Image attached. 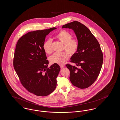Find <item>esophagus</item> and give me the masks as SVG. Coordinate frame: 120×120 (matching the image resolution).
I'll return each mask as SVG.
<instances>
[{
    "instance_id": "34e87169",
    "label": "esophagus",
    "mask_w": 120,
    "mask_h": 120,
    "mask_svg": "<svg viewBox=\"0 0 120 120\" xmlns=\"http://www.w3.org/2000/svg\"><path fill=\"white\" fill-rule=\"evenodd\" d=\"M60 68H64V67H65L64 65H60Z\"/></svg>"
}]
</instances>
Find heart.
<instances>
[{"instance_id": "1", "label": "heart", "mask_w": 120, "mask_h": 120, "mask_svg": "<svg viewBox=\"0 0 120 120\" xmlns=\"http://www.w3.org/2000/svg\"><path fill=\"white\" fill-rule=\"evenodd\" d=\"M57 40L64 44L63 48L70 55H72L77 51L79 44L78 40L72 39V35L65 30L60 31L55 35ZM43 49L46 53L50 54L52 52V40L48 39L45 41L43 44ZM67 52H55L49 57V61L52 63L63 64L68 59L69 55Z\"/></svg>"}]
</instances>
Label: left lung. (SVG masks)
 Listing matches in <instances>:
<instances>
[{
	"mask_svg": "<svg viewBox=\"0 0 120 120\" xmlns=\"http://www.w3.org/2000/svg\"><path fill=\"white\" fill-rule=\"evenodd\" d=\"M71 29L76 35L79 46L71 57L75 66L67 64L70 72V80L73 86L86 89L96 80L102 67L103 54L100 46L90 30L83 24L74 21L63 25L62 28Z\"/></svg>",
	"mask_w": 120,
	"mask_h": 120,
	"instance_id": "1",
	"label": "left lung"
}]
</instances>
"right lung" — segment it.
Masks as SVG:
<instances>
[{
    "instance_id": "obj_1",
    "label": "right lung",
    "mask_w": 120,
    "mask_h": 120,
    "mask_svg": "<svg viewBox=\"0 0 120 120\" xmlns=\"http://www.w3.org/2000/svg\"><path fill=\"white\" fill-rule=\"evenodd\" d=\"M52 27L29 32L17 41L13 59V67L22 86L37 96H45L53 91L60 66L54 63L48 68L43 44Z\"/></svg>"
}]
</instances>
